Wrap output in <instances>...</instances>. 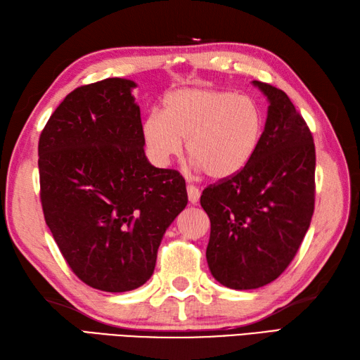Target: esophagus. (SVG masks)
Segmentation results:
<instances>
[{
    "mask_svg": "<svg viewBox=\"0 0 360 360\" xmlns=\"http://www.w3.org/2000/svg\"><path fill=\"white\" fill-rule=\"evenodd\" d=\"M187 195H188V201L192 204H196L198 201H200L201 192H200V188L195 186H187Z\"/></svg>",
    "mask_w": 360,
    "mask_h": 360,
    "instance_id": "esophagus-1",
    "label": "esophagus"
}]
</instances>
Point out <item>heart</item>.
Instances as JSON below:
<instances>
[{
	"label": "heart",
	"mask_w": 360,
	"mask_h": 360,
	"mask_svg": "<svg viewBox=\"0 0 360 360\" xmlns=\"http://www.w3.org/2000/svg\"><path fill=\"white\" fill-rule=\"evenodd\" d=\"M263 111L255 98L231 91L187 88L173 91L162 110L150 112L142 136L151 158L167 165L182 151L212 179L241 172L263 136Z\"/></svg>",
	"instance_id": "b5f03b06"
}]
</instances>
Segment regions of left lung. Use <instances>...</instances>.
Instances as JSON below:
<instances>
[{"instance_id": "obj_1", "label": "left lung", "mask_w": 360, "mask_h": 360, "mask_svg": "<svg viewBox=\"0 0 360 360\" xmlns=\"http://www.w3.org/2000/svg\"><path fill=\"white\" fill-rule=\"evenodd\" d=\"M269 101L264 131L250 162L205 187L210 218L205 257L231 289H255L278 278L307 235L316 201V147L307 122L285 91L254 82Z\"/></svg>"}]
</instances>
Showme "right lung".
Instances as JSON below:
<instances>
[{"label":"right lung","instance_id":"right-lung-1","mask_svg":"<svg viewBox=\"0 0 360 360\" xmlns=\"http://www.w3.org/2000/svg\"><path fill=\"white\" fill-rule=\"evenodd\" d=\"M125 79L75 88L38 141L44 221L77 277L105 292L142 286L167 227L187 205L179 172L153 167Z\"/></svg>","mask_w":360,"mask_h":360}]
</instances>
